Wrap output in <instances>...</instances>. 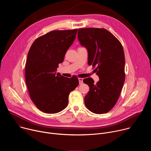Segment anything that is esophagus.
<instances>
[{"label":"esophagus","mask_w":151,"mask_h":151,"mask_svg":"<svg viewBox=\"0 0 151 151\" xmlns=\"http://www.w3.org/2000/svg\"><path fill=\"white\" fill-rule=\"evenodd\" d=\"M78 79H79V84H82V83H83V78H78Z\"/></svg>","instance_id":"34e87169"}]
</instances>
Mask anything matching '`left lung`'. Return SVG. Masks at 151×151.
<instances>
[{
  "mask_svg": "<svg viewBox=\"0 0 151 151\" xmlns=\"http://www.w3.org/2000/svg\"><path fill=\"white\" fill-rule=\"evenodd\" d=\"M81 44L88 52V64L96 68L100 80H83L90 87L85 104L91 112L102 114L116 104L125 78L124 52L120 41L110 32L100 28H82L78 32Z\"/></svg>",
  "mask_w": 151,
  "mask_h": 151,
  "instance_id": "obj_1",
  "label": "left lung"
}]
</instances>
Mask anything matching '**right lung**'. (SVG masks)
Returning <instances> with one entry per match:
<instances>
[{"instance_id":"add662e5","label":"right lung","mask_w":151,"mask_h":151,"mask_svg":"<svg viewBox=\"0 0 151 151\" xmlns=\"http://www.w3.org/2000/svg\"><path fill=\"white\" fill-rule=\"evenodd\" d=\"M78 29L53 30L37 37L32 45L25 66V79L31 100L47 114L58 113L68 104L69 96L79 85L78 78L55 75Z\"/></svg>"}]
</instances>
